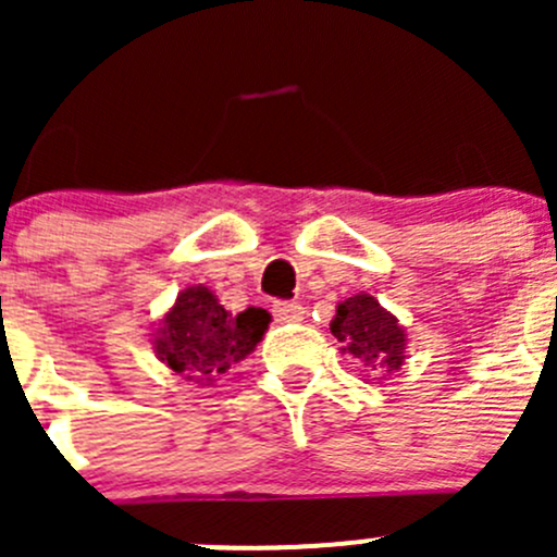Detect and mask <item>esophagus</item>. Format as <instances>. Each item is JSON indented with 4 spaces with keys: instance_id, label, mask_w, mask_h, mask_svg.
<instances>
[{
    "instance_id": "1",
    "label": "esophagus",
    "mask_w": 557,
    "mask_h": 557,
    "mask_svg": "<svg viewBox=\"0 0 557 557\" xmlns=\"http://www.w3.org/2000/svg\"><path fill=\"white\" fill-rule=\"evenodd\" d=\"M274 318L283 320V323H294V320L305 318V307L299 301H274L272 305Z\"/></svg>"
}]
</instances>
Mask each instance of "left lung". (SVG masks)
I'll return each mask as SVG.
<instances>
[{
  "instance_id": "obj_1",
  "label": "left lung",
  "mask_w": 557,
  "mask_h": 557,
  "mask_svg": "<svg viewBox=\"0 0 557 557\" xmlns=\"http://www.w3.org/2000/svg\"><path fill=\"white\" fill-rule=\"evenodd\" d=\"M331 334L342 342L339 350L361 361L374 374H393L407 358V331L372 294H356L336 305ZM380 380V377H377Z\"/></svg>"
}]
</instances>
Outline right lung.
Returning <instances> with one entry per match:
<instances>
[{
  "label": "right lung",
  "instance_id": "add662e5",
  "mask_svg": "<svg viewBox=\"0 0 557 557\" xmlns=\"http://www.w3.org/2000/svg\"><path fill=\"white\" fill-rule=\"evenodd\" d=\"M269 323L272 314L261 307L232 314L207 285H188L156 323L150 345L156 358L174 374L190 383L212 385L256 350Z\"/></svg>",
  "mask_w": 557,
  "mask_h": 557
}]
</instances>
